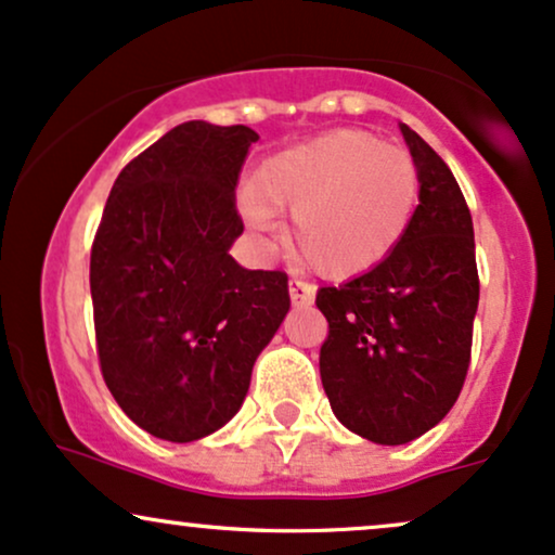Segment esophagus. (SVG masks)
<instances>
[{
    "label": "esophagus",
    "mask_w": 555,
    "mask_h": 555,
    "mask_svg": "<svg viewBox=\"0 0 555 555\" xmlns=\"http://www.w3.org/2000/svg\"><path fill=\"white\" fill-rule=\"evenodd\" d=\"M291 291V301L296 306H309L314 304V296H317V288L311 283H304V280H291L288 285Z\"/></svg>",
    "instance_id": "obj_1"
}]
</instances>
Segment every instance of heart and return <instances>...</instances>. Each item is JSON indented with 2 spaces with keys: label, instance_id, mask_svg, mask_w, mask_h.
Instances as JSON below:
<instances>
[{
  "label": "heart",
  "instance_id": "b5f03b06",
  "mask_svg": "<svg viewBox=\"0 0 555 555\" xmlns=\"http://www.w3.org/2000/svg\"><path fill=\"white\" fill-rule=\"evenodd\" d=\"M421 197L418 163L366 129H335L259 168L244 197L251 225L291 215L296 262L332 280L366 275L405 238Z\"/></svg>",
  "mask_w": 555,
  "mask_h": 555
}]
</instances>
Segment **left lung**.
<instances>
[{
	"mask_svg": "<svg viewBox=\"0 0 555 555\" xmlns=\"http://www.w3.org/2000/svg\"><path fill=\"white\" fill-rule=\"evenodd\" d=\"M421 171L405 238L366 275L317 291L327 317L319 374L332 413L374 444H408L462 392L480 280L473 218L441 155L402 124Z\"/></svg>",
	"mask_w": 555,
	"mask_h": 555,
	"instance_id": "8db88e82",
	"label": "left lung"
}]
</instances>
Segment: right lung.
I'll return each mask as SVG.
<instances>
[{
  "label": "right lung",
  "mask_w": 555,
  "mask_h": 555,
  "mask_svg": "<svg viewBox=\"0 0 555 555\" xmlns=\"http://www.w3.org/2000/svg\"><path fill=\"white\" fill-rule=\"evenodd\" d=\"M257 140L244 124H179L121 168L103 207L90 249L98 363L119 408L158 439L225 426L291 309L283 270H244L228 254Z\"/></svg>",
  "instance_id": "add662e5"
}]
</instances>
